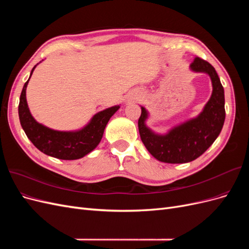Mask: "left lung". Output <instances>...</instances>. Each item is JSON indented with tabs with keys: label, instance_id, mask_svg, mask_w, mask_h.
I'll list each match as a JSON object with an SVG mask.
<instances>
[{
	"label": "left lung",
	"instance_id": "1",
	"mask_svg": "<svg viewBox=\"0 0 249 249\" xmlns=\"http://www.w3.org/2000/svg\"><path fill=\"white\" fill-rule=\"evenodd\" d=\"M190 70L207 73L213 87L212 95L196 117L171 127L166 134H158L146 125L148 112L141 106L138 120L141 140L149 154L164 163L180 164L197 159L219 136L224 124V89L215 69L196 57Z\"/></svg>",
	"mask_w": 249,
	"mask_h": 249
}]
</instances>
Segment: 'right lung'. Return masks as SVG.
Wrapping results in <instances>:
<instances>
[{
  "label": "right lung",
  "mask_w": 249,
  "mask_h": 249,
  "mask_svg": "<svg viewBox=\"0 0 249 249\" xmlns=\"http://www.w3.org/2000/svg\"><path fill=\"white\" fill-rule=\"evenodd\" d=\"M36 66L32 69L19 97L18 116L22 130L25 131L30 141L43 154L61 160L81 159L99 145L105 127L120 106L118 105L97 112L90 119V122L80 130L57 131L50 129L36 122L29 110L26 99L28 83Z\"/></svg>",
  "instance_id": "add662e5"
}]
</instances>
